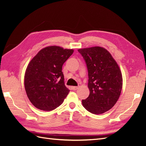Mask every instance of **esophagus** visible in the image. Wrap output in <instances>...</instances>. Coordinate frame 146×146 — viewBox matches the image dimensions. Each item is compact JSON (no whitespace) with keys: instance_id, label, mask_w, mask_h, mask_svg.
Instances as JSON below:
<instances>
[{"instance_id":"obj_1","label":"esophagus","mask_w":146,"mask_h":146,"mask_svg":"<svg viewBox=\"0 0 146 146\" xmlns=\"http://www.w3.org/2000/svg\"><path fill=\"white\" fill-rule=\"evenodd\" d=\"M78 86H72V90H74V91L77 90L78 89Z\"/></svg>"}]
</instances>
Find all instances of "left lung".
Here are the masks:
<instances>
[{"mask_svg":"<svg viewBox=\"0 0 146 146\" xmlns=\"http://www.w3.org/2000/svg\"><path fill=\"white\" fill-rule=\"evenodd\" d=\"M88 71L90 95L82 100L85 108L95 114L108 111L116 104L122 88V73L110 53L99 46L80 48Z\"/></svg>","mask_w":146,"mask_h":146,"instance_id":"obj_1","label":"left lung"}]
</instances>
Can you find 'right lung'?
Here are the masks:
<instances>
[{"instance_id": "right-lung-1", "label": "right lung", "mask_w": 146, "mask_h": 146, "mask_svg": "<svg viewBox=\"0 0 146 146\" xmlns=\"http://www.w3.org/2000/svg\"><path fill=\"white\" fill-rule=\"evenodd\" d=\"M74 52L56 46L42 48L30 61L25 70L24 86L35 107L51 111L63 102L70 90L64 85L62 66Z\"/></svg>"}]
</instances>
